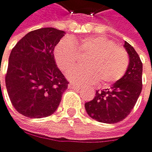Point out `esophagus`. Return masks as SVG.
<instances>
[{
	"mask_svg": "<svg viewBox=\"0 0 152 152\" xmlns=\"http://www.w3.org/2000/svg\"><path fill=\"white\" fill-rule=\"evenodd\" d=\"M68 88H70V89H78L79 86L75 85L74 83H70V84H68Z\"/></svg>",
	"mask_w": 152,
	"mask_h": 152,
	"instance_id": "1",
	"label": "esophagus"
}]
</instances>
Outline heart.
<instances>
[{"instance_id": "obj_1", "label": "heart", "mask_w": 152, "mask_h": 152, "mask_svg": "<svg viewBox=\"0 0 152 152\" xmlns=\"http://www.w3.org/2000/svg\"><path fill=\"white\" fill-rule=\"evenodd\" d=\"M79 55H89L84 61L85 68H77L69 75L75 83H94L107 87L117 82L125 75L129 59L127 53L103 36H87L82 39H63L54 49L58 67L68 73L77 64Z\"/></svg>"}]
</instances>
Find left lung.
Masks as SVG:
<instances>
[{"label": "left lung", "mask_w": 152, "mask_h": 152, "mask_svg": "<svg viewBox=\"0 0 152 152\" xmlns=\"http://www.w3.org/2000/svg\"><path fill=\"white\" fill-rule=\"evenodd\" d=\"M129 55L128 69L123 77L110 89L97 91L95 97L85 104L88 115L104 123H117L130 114L142 91L141 60L134 48L124 42Z\"/></svg>", "instance_id": "1"}]
</instances>
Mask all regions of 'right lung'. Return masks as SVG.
<instances>
[{"mask_svg": "<svg viewBox=\"0 0 152 152\" xmlns=\"http://www.w3.org/2000/svg\"><path fill=\"white\" fill-rule=\"evenodd\" d=\"M64 34L54 28L38 29L27 33L11 51L6 90L14 107L25 117L52 115L67 90L68 81L57 67L53 54Z\"/></svg>", "mask_w": 152, "mask_h": 152, "instance_id": "obj_1", "label": "right lung"}]
</instances>
